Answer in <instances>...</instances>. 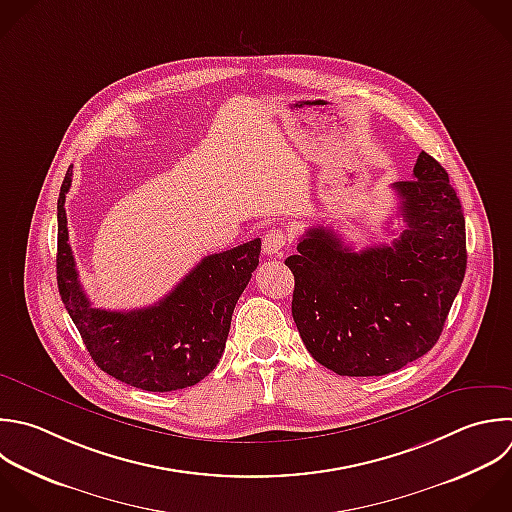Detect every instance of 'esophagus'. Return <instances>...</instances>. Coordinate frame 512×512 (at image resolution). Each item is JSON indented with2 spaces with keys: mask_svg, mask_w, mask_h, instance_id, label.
Here are the masks:
<instances>
[{
  "mask_svg": "<svg viewBox=\"0 0 512 512\" xmlns=\"http://www.w3.org/2000/svg\"><path fill=\"white\" fill-rule=\"evenodd\" d=\"M264 252L268 254V256H274V254H280L282 252V248L286 246V234H284V230H280V228H272V230H268L266 234H264Z\"/></svg>",
  "mask_w": 512,
  "mask_h": 512,
  "instance_id": "esophagus-1",
  "label": "esophagus"
}]
</instances>
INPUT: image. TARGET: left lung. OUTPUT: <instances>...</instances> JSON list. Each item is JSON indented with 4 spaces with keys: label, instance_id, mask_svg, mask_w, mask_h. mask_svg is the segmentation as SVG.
Returning <instances> with one entry per match:
<instances>
[{
    "label": "left lung",
    "instance_id": "1",
    "mask_svg": "<svg viewBox=\"0 0 512 512\" xmlns=\"http://www.w3.org/2000/svg\"><path fill=\"white\" fill-rule=\"evenodd\" d=\"M392 188L404 230L390 246L354 252L318 226L286 258L300 338L340 376L390 374L426 354L464 278V216L446 170L420 152L414 178Z\"/></svg>",
    "mask_w": 512,
    "mask_h": 512
}]
</instances>
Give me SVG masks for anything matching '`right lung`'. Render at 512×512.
I'll use <instances>...</instances> for the list:
<instances>
[{
	"label": "right lung",
	"mask_w": 512,
	"mask_h": 512,
	"mask_svg": "<svg viewBox=\"0 0 512 512\" xmlns=\"http://www.w3.org/2000/svg\"><path fill=\"white\" fill-rule=\"evenodd\" d=\"M58 198V288L94 362L110 376L150 392L198 384L224 354L234 306L258 266L260 238L206 256L158 304L130 312L94 308L68 244L66 194Z\"/></svg>",
	"instance_id": "obj_1"
}]
</instances>
